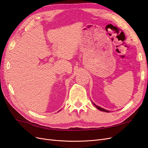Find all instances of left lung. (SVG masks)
I'll list each match as a JSON object with an SVG mask.
<instances>
[{
    "mask_svg": "<svg viewBox=\"0 0 148 148\" xmlns=\"http://www.w3.org/2000/svg\"><path fill=\"white\" fill-rule=\"evenodd\" d=\"M94 105H95V106L96 107V108H97V109H99V110H101V111H103V112H109L108 110H105L104 109L102 108V107H99V106H96L95 104H94Z\"/></svg>",
    "mask_w": 148,
    "mask_h": 148,
    "instance_id": "8db88e82",
    "label": "left lung"
}]
</instances>
